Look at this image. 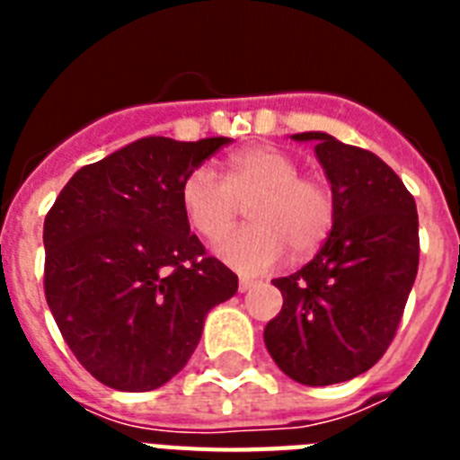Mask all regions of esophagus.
<instances>
[{
	"label": "esophagus",
	"mask_w": 460,
	"mask_h": 460,
	"mask_svg": "<svg viewBox=\"0 0 460 460\" xmlns=\"http://www.w3.org/2000/svg\"><path fill=\"white\" fill-rule=\"evenodd\" d=\"M255 283L251 279H239V292H249Z\"/></svg>",
	"instance_id": "1"
}]
</instances>
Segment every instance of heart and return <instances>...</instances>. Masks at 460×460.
Here are the masks:
<instances>
[{"mask_svg": "<svg viewBox=\"0 0 460 460\" xmlns=\"http://www.w3.org/2000/svg\"><path fill=\"white\" fill-rule=\"evenodd\" d=\"M251 200V226L239 227L217 246L227 265L243 274L274 267L286 251L304 258L327 242L336 223L334 186L279 147L243 149L227 158L226 174L198 165L181 184V207L200 237L217 242L234 226Z\"/></svg>", "mask_w": 460, "mask_h": 460, "instance_id": "obj_1", "label": "heart"}]
</instances>
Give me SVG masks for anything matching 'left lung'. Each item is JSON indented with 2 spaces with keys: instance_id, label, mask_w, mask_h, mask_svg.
Wrapping results in <instances>:
<instances>
[{
  "instance_id": "8db88e82",
  "label": "left lung",
  "mask_w": 460,
  "mask_h": 460,
  "mask_svg": "<svg viewBox=\"0 0 460 460\" xmlns=\"http://www.w3.org/2000/svg\"><path fill=\"white\" fill-rule=\"evenodd\" d=\"M292 137L318 142L339 211L318 255L271 280L283 308L267 323L265 345L292 380L324 387L368 371L392 345L420 267V217L376 154L327 133Z\"/></svg>"
}]
</instances>
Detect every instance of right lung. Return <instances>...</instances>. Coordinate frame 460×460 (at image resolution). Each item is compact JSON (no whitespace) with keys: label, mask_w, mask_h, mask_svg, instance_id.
I'll use <instances>...</instances> for the list:
<instances>
[{"label":"right lung","mask_w":460,"mask_h":460,"mask_svg":"<svg viewBox=\"0 0 460 460\" xmlns=\"http://www.w3.org/2000/svg\"><path fill=\"white\" fill-rule=\"evenodd\" d=\"M230 137H142L73 174L43 223V288L75 359L119 392H152L190 359L237 274L181 207L186 174Z\"/></svg>","instance_id":"1"}]
</instances>
